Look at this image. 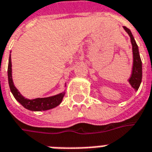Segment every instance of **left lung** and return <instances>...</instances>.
<instances>
[{"mask_svg": "<svg viewBox=\"0 0 152 152\" xmlns=\"http://www.w3.org/2000/svg\"><path fill=\"white\" fill-rule=\"evenodd\" d=\"M124 29L127 31L128 34L129 35L131 39V43L133 46V54H134V66H133V72L131 75L130 79L129 80V84L135 90H137L140 86L142 77V60H141L138 47L134 40L133 35L131 33L130 30L126 27H124Z\"/></svg>", "mask_w": 152, "mask_h": 152, "instance_id": "obj_1", "label": "left lung"}]
</instances>
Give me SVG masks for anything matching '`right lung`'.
Listing matches in <instances>:
<instances>
[{
	"label": "right lung",
	"instance_id": "add662e5",
	"mask_svg": "<svg viewBox=\"0 0 152 152\" xmlns=\"http://www.w3.org/2000/svg\"><path fill=\"white\" fill-rule=\"evenodd\" d=\"M11 58L10 55L8 64V80L9 86L10 91L13 94V95L15 99L18 101L23 107L25 108L28 109L30 111H36V112H40V111H46L50 110L53 107H56L62 102L64 96V93H61L59 94L52 97H48V98H42V99H25L23 96L20 94L18 90L15 88V85L13 83L12 80V69H11Z\"/></svg>",
	"mask_w": 152,
	"mask_h": 152
}]
</instances>
